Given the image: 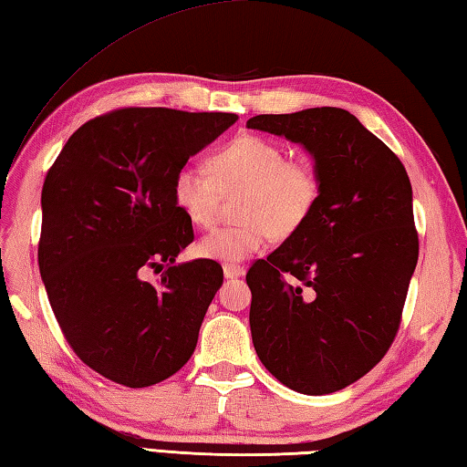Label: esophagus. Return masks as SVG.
<instances>
[{
    "label": "esophagus",
    "instance_id": "1",
    "mask_svg": "<svg viewBox=\"0 0 467 467\" xmlns=\"http://www.w3.org/2000/svg\"><path fill=\"white\" fill-rule=\"evenodd\" d=\"M244 273H246V269L241 267V265H224V277H226V279L243 277Z\"/></svg>",
    "mask_w": 467,
    "mask_h": 467
}]
</instances>
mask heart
Returning a JSON list of instances; mask_svg holds the SVG:
<instances>
[{
  "mask_svg": "<svg viewBox=\"0 0 467 467\" xmlns=\"http://www.w3.org/2000/svg\"><path fill=\"white\" fill-rule=\"evenodd\" d=\"M208 171L184 163L171 178V200L194 226L216 218L218 194L241 188L236 216L241 223L214 228L200 239V257L241 263L261 251L273 236L287 239L314 214L322 194L316 163L285 158L279 143L244 133L221 145L208 158Z\"/></svg>",
  "mask_w": 467,
  "mask_h": 467,
  "instance_id": "heart-1",
  "label": "heart"
}]
</instances>
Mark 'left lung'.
Here are the masks:
<instances>
[{"label":"left lung","mask_w":467,"mask_h":467,"mask_svg":"<svg viewBox=\"0 0 467 467\" xmlns=\"http://www.w3.org/2000/svg\"><path fill=\"white\" fill-rule=\"evenodd\" d=\"M246 127L299 143L322 180L307 223L246 273L253 346L285 387L330 395L395 340L419 257L413 190L397 155L344 109L257 115Z\"/></svg>","instance_id":"1"}]
</instances>
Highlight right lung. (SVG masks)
Masks as SVG:
<instances>
[{
	"instance_id": "1",
	"label": "right lung",
	"mask_w": 467,
	"mask_h": 467,
	"mask_svg": "<svg viewBox=\"0 0 467 467\" xmlns=\"http://www.w3.org/2000/svg\"><path fill=\"white\" fill-rule=\"evenodd\" d=\"M239 115L119 109L70 135L42 188L38 265L52 312L78 358L130 389L190 360L223 267L176 265L194 241L171 178ZM158 284L144 279L159 272Z\"/></svg>"
}]
</instances>
